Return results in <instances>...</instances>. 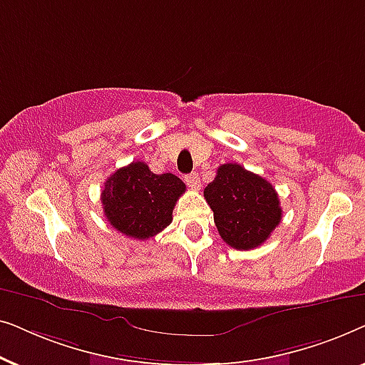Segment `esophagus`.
Here are the masks:
<instances>
[{
    "instance_id": "1",
    "label": "esophagus",
    "mask_w": 365,
    "mask_h": 365,
    "mask_svg": "<svg viewBox=\"0 0 365 365\" xmlns=\"http://www.w3.org/2000/svg\"><path fill=\"white\" fill-rule=\"evenodd\" d=\"M184 181L187 182V186L189 187H192V189H201V178H199V174L197 173H191V174H187L186 178H184Z\"/></svg>"
}]
</instances>
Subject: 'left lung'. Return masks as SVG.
<instances>
[{
	"mask_svg": "<svg viewBox=\"0 0 365 365\" xmlns=\"http://www.w3.org/2000/svg\"><path fill=\"white\" fill-rule=\"evenodd\" d=\"M204 197L214 212V222L222 241L239 251H249L267 241L282 219L276 189L241 164L217 168Z\"/></svg>",
	"mask_w": 365,
	"mask_h": 365,
	"instance_id": "obj_1",
	"label": "left lung"
}]
</instances>
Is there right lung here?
I'll return each mask as SVG.
<instances>
[{"label": "right lung", "instance_id": "1", "mask_svg": "<svg viewBox=\"0 0 365 365\" xmlns=\"http://www.w3.org/2000/svg\"><path fill=\"white\" fill-rule=\"evenodd\" d=\"M184 191L186 184L174 174H154L146 163L133 161L106 179L103 211L116 231L146 241L171 224Z\"/></svg>", "mask_w": 365, "mask_h": 365}]
</instances>
